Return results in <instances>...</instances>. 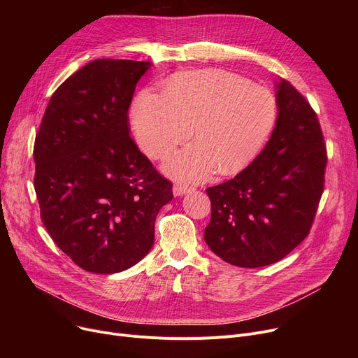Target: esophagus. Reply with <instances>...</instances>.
Wrapping results in <instances>:
<instances>
[{
    "instance_id": "1",
    "label": "esophagus",
    "mask_w": 358,
    "mask_h": 358,
    "mask_svg": "<svg viewBox=\"0 0 358 358\" xmlns=\"http://www.w3.org/2000/svg\"><path fill=\"white\" fill-rule=\"evenodd\" d=\"M192 190H193L192 187H187V185H182V184H176V185L173 187L174 196H184V194H187V193H190Z\"/></svg>"
}]
</instances>
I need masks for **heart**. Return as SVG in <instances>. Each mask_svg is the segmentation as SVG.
I'll return each instance as SVG.
<instances>
[{
  "mask_svg": "<svg viewBox=\"0 0 358 358\" xmlns=\"http://www.w3.org/2000/svg\"><path fill=\"white\" fill-rule=\"evenodd\" d=\"M277 120L273 94L236 73L206 69L180 72L164 94L145 90L131 108L135 136L145 152L165 158L192 135L194 143L164 165L176 180L199 182L217 168L231 176L251 164Z\"/></svg>",
  "mask_w": 358,
  "mask_h": 358,
  "instance_id": "1",
  "label": "heart"
}]
</instances>
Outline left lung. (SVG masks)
<instances>
[{"label":"left lung","mask_w":358,"mask_h":358,"mask_svg":"<svg viewBox=\"0 0 358 358\" xmlns=\"http://www.w3.org/2000/svg\"><path fill=\"white\" fill-rule=\"evenodd\" d=\"M277 120L262 152L235 178L209 187L204 241L243 268L285 258L312 227L324 192L327 149L316 113L290 83L275 84Z\"/></svg>","instance_id":"8db88e82"}]
</instances>
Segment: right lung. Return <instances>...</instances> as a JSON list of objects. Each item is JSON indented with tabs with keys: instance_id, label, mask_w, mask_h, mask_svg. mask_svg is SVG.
Returning <instances> with one entry per match:
<instances>
[{
	"instance_id": "add662e5",
	"label": "right lung",
	"mask_w": 358,
	"mask_h": 358,
	"mask_svg": "<svg viewBox=\"0 0 358 358\" xmlns=\"http://www.w3.org/2000/svg\"><path fill=\"white\" fill-rule=\"evenodd\" d=\"M152 62L96 59L61 84L34 141V190L49 235L78 267L115 274L154 245L173 199L129 136L127 110Z\"/></svg>"
}]
</instances>
